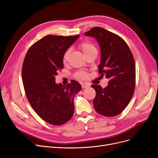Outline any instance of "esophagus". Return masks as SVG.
<instances>
[{"label":"esophagus","mask_w":158,"mask_h":158,"mask_svg":"<svg viewBox=\"0 0 158 158\" xmlns=\"http://www.w3.org/2000/svg\"><path fill=\"white\" fill-rule=\"evenodd\" d=\"M81 86H82V88H87V87H88V86H89V85H87V84H85V83H82V84H81Z\"/></svg>","instance_id":"obj_1"}]
</instances>
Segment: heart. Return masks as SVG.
Returning <instances> with one entry per match:
<instances>
[{
    "label": "heart",
    "instance_id": "b5f03b06",
    "mask_svg": "<svg viewBox=\"0 0 158 158\" xmlns=\"http://www.w3.org/2000/svg\"><path fill=\"white\" fill-rule=\"evenodd\" d=\"M79 47L82 51V52L84 53V54L85 56L88 55V54L92 53L93 52H97V48L95 47V46L93 44H92L91 42H89V41H82V42H81L79 44ZM70 52H71L70 48H68L64 52L63 56V62H66L68 60L70 54ZM74 76L79 79H85L87 77L88 74L85 72L78 71L74 74Z\"/></svg>",
    "mask_w": 158,
    "mask_h": 158
}]
</instances>
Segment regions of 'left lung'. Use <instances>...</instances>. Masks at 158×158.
<instances>
[{"mask_svg": "<svg viewBox=\"0 0 158 158\" xmlns=\"http://www.w3.org/2000/svg\"><path fill=\"white\" fill-rule=\"evenodd\" d=\"M85 35L97 40L101 51L98 73L102 77L106 76L110 79L108 85L104 88L100 85H92L96 92L94 99L95 110L105 117H115L124 110L134 94V57L126 41L113 32L95 27Z\"/></svg>", "mask_w": 158, "mask_h": 158, "instance_id": "obj_1", "label": "left lung"}]
</instances>
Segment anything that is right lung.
<instances>
[{
    "label": "right lung",
    "instance_id": "right-lung-1",
    "mask_svg": "<svg viewBox=\"0 0 158 158\" xmlns=\"http://www.w3.org/2000/svg\"><path fill=\"white\" fill-rule=\"evenodd\" d=\"M79 36L47 35L29 48L23 60L22 77L26 95L39 117L54 126L70 120L74 96L81 89L73 80L66 86L55 83V76L63 69L64 52Z\"/></svg>",
    "mask_w": 158,
    "mask_h": 158
}]
</instances>
